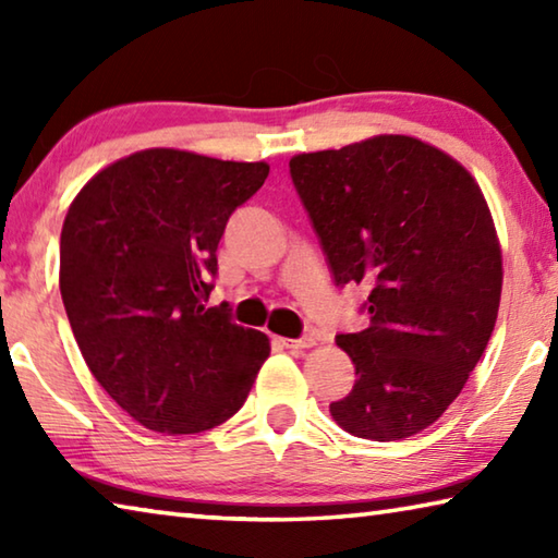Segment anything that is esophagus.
Here are the masks:
<instances>
[{"instance_id":"obj_1","label":"esophagus","mask_w":558,"mask_h":558,"mask_svg":"<svg viewBox=\"0 0 558 558\" xmlns=\"http://www.w3.org/2000/svg\"><path fill=\"white\" fill-rule=\"evenodd\" d=\"M280 344L286 349H292V352H302V349L313 347L315 339L313 337H300V339H280Z\"/></svg>"}]
</instances>
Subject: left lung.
<instances>
[{
  "mask_svg": "<svg viewBox=\"0 0 558 558\" xmlns=\"http://www.w3.org/2000/svg\"><path fill=\"white\" fill-rule=\"evenodd\" d=\"M290 177L337 286L369 290V327L337 335L356 381L329 413L356 438L415 436L458 399L495 329L502 251L485 196L405 135L298 155Z\"/></svg>",
  "mask_w": 558,
  "mask_h": 558,
  "instance_id": "1",
  "label": "left lung"
}]
</instances>
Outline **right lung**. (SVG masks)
I'll list each match as a JSON object with an SVG mask.
<instances>
[{
	"label": "right lung",
	"instance_id": "right-lung-1",
	"mask_svg": "<svg viewBox=\"0 0 558 558\" xmlns=\"http://www.w3.org/2000/svg\"><path fill=\"white\" fill-rule=\"evenodd\" d=\"M266 162L143 149L75 196L61 231V298L90 374L157 433L229 421L270 354L268 337L206 307L229 216L266 182Z\"/></svg>",
	"mask_w": 558,
	"mask_h": 558
}]
</instances>
